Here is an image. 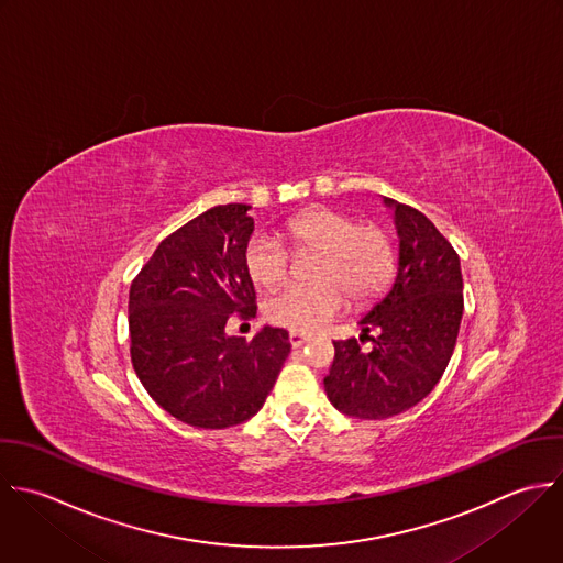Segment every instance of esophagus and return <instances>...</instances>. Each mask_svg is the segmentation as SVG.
<instances>
[{
  "mask_svg": "<svg viewBox=\"0 0 563 563\" xmlns=\"http://www.w3.org/2000/svg\"><path fill=\"white\" fill-rule=\"evenodd\" d=\"M309 342V335H305V333H296V331H291L289 333V344L294 346V349H300V346H305Z\"/></svg>",
  "mask_w": 563,
  "mask_h": 563,
  "instance_id": "1",
  "label": "esophagus"
}]
</instances>
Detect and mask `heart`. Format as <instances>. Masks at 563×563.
<instances>
[{"instance_id":"obj_1","label":"heart","mask_w":563,"mask_h":563,"mask_svg":"<svg viewBox=\"0 0 563 563\" xmlns=\"http://www.w3.org/2000/svg\"><path fill=\"white\" fill-rule=\"evenodd\" d=\"M291 252H316L309 265L313 283L287 285L276 291L265 316L276 327L313 333L338 318L351 298L364 305L377 298L397 267L390 232L379 223H357L333 208H311L291 217L283 228ZM247 276L258 287H276L289 274V252L269 234H254L243 252Z\"/></svg>"}]
</instances>
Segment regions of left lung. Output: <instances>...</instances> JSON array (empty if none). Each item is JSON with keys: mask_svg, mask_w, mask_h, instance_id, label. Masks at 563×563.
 Here are the masks:
<instances>
[{"mask_svg": "<svg viewBox=\"0 0 563 563\" xmlns=\"http://www.w3.org/2000/svg\"><path fill=\"white\" fill-rule=\"evenodd\" d=\"M395 208L399 269L390 291L360 320L357 340H338L324 390L329 401L357 419H388L426 399L443 377L463 318L461 258L452 243L417 208ZM378 331L377 339L367 333Z\"/></svg>", "mask_w": 563, "mask_h": 563, "instance_id": "1", "label": "left lung"}]
</instances>
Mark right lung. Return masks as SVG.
<instances>
[{
	"label": "right lung",
	"instance_id": "right-lung-1",
	"mask_svg": "<svg viewBox=\"0 0 563 563\" xmlns=\"http://www.w3.org/2000/svg\"><path fill=\"white\" fill-rule=\"evenodd\" d=\"M245 203L214 206L168 234L129 289L131 364L157 406L203 430L254 417L291 351L285 329L228 338V318L256 316L243 265L254 230Z\"/></svg>",
	"mask_w": 563,
	"mask_h": 563
}]
</instances>
